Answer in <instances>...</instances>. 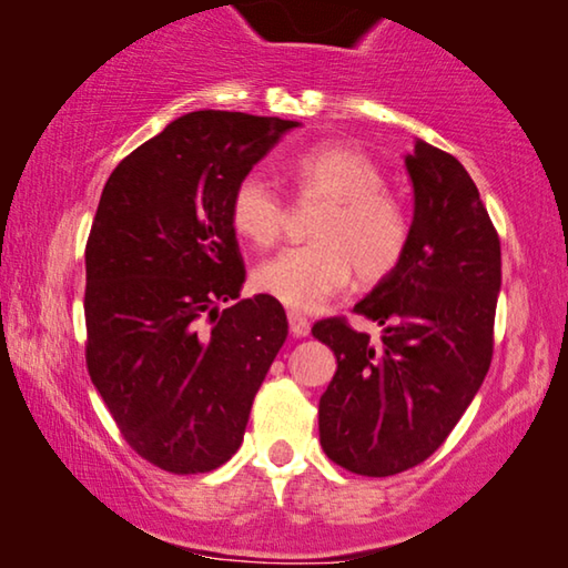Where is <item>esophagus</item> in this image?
<instances>
[{
  "label": "esophagus",
  "mask_w": 568,
  "mask_h": 568,
  "mask_svg": "<svg viewBox=\"0 0 568 568\" xmlns=\"http://www.w3.org/2000/svg\"><path fill=\"white\" fill-rule=\"evenodd\" d=\"M290 331L294 338H305L310 333V321L300 313H290Z\"/></svg>",
  "instance_id": "34e87169"
}]
</instances>
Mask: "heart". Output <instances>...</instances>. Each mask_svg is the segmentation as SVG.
Returning <instances> with one entry per match:
<instances>
[{
	"label": "heart",
	"instance_id": "obj_1",
	"mask_svg": "<svg viewBox=\"0 0 568 568\" xmlns=\"http://www.w3.org/2000/svg\"><path fill=\"white\" fill-rule=\"evenodd\" d=\"M302 199L323 201L310 237L286 247L253 274L255 290L290 310H315L338 294L354 274L375 284L393 274L410 243V222L385 189V175L367 154L348 144H317L286 162ZM230 220L240 237L268 247L282 235L286 206L271 183L247 173L235 185Z\"/></svg>",
	"mask_w": 568,
	"mask_h": 568
}]
</instances>
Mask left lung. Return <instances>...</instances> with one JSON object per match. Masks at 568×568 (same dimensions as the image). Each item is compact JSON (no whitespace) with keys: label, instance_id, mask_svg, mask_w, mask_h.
<instances>
[{"label":"left lung","instance_id":"1","mask_svg":"<svg viewBox=\"0 0 568 568\" xmlns=\"http://www.w3.org/2000/svg\"><path fill=\"white\" fill-rule=\"evenodd\" d=\"M414 222L398 268L354 313L383 325L379 344L346 317L313 325L336 354L317 408L321 445L369 478L437 453L476 398L494 354L501 245L468 170L418 139L406 154Z\"/></svg>","mask_w":568,"mask_h":568}]
</instances>
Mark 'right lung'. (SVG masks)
Returning a JSON list of instances; mask_svg holds the SVG:
<instances>
[{
	"instance_id": "add662e5",
	"label": "right lung",
	"mask_w": 568,
	"mask_h": 568,
	"mask_svg": "<svg viewBox=\"0 0 568 568\" xmlns=\"http://www.w3.org/2000/svg\"><path fill=\"white\" fill-rule=\"evenodd\" d=\"M297 121L196 111L108 178L84 247L88 372L123 439L168 473H209L243 442L286 315L245 282L230 201Z\"/></svg>"
}]
</instances>
